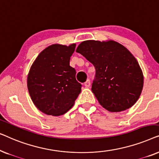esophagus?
I'll return each instance as SVG.
<instances>
[{
	"mask_svg": "<svg viewBox=\"0 0 159 159\" xmlns=\"http://www.w3.org/2000/svg\"><path fill=\"white\" fill-rule=\"evenodd\" d=\"M84 86L87 87V88H89V87L90 86V80H88L85 82H84Z\"/></svg>",
	"mask_w": 159,
	"mask_h": 159,
	"instance_id": "1",
	"label": "esophagus"
}]
</instances>
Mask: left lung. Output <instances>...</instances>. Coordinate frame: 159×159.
I'll use <instances>...</instances> for the list:
<instances>
[{
    "instance_id": "left-lung-1",
    "label": "left lung",
    "mask_w": 159,
    "mask_h": 159,
    "mask_svg": "<svg viewBox=\"0 0 159 159\" xmlns=\"http://www.w3.org/2000/svg\"><path fill=\"white\" fill-rule=\"evenodd\" d=\"M76 51L95 66L92 91L103 108L118 112L136 103L143 90V71L125 46L113 40H86Z\"/></svg>"
}]
</instances>
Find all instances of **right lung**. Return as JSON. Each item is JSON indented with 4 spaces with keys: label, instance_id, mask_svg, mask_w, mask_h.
I'll list each match as a JSON object with an SVG mask.
<instances>
[{
    "label": "right lung",
    "instance_id": "add662e5",
    "mask_svg": "<svg viewBox=\"0 0 159 159\" xmlns=\"http://www.w3.org/2000/svg\"><path fill=\"white\" fill-rule=\"evenodd\" d=\"M75 47V44L50 45L39 54L30 68L28 91L33 103L45 114H64L81 92L75 69L69 65Z\"/></svg>",
    "mask_w": 159,
    "mask_h": 159
}]
</instances>
